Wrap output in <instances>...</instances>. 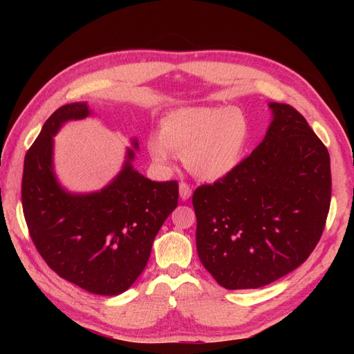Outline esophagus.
<instances>
[{"label": "esophagus", "mask_w": 354, "mask_h": 354, "mask_svg": "<svg viewBox=\"0 0 354 354\" xmlns=\"http://www.w3.org/2000/svg\"><path fill=\"white\" fill-rule=\"evenodd\" d=\"M192 196V187L186 183V181H181L180 183V198L186 201Z\"/></svg>", "instance_id": "34e87169"}]
</instances>
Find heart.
Instances as JSON below:
<instances>
[{"label":"heart","mask_w":354,"mask_h":354,"mask_svg":"<svg viewBox=\"0 0 354 354\" xmlns=\"http://www.w3.org/2000/svg\"><path fill=\"white\" fill-rule=\"evenodd\" d=\"M248 120L234 108H181L159 125V137L149 142L155 160L168 164L173 153L183 155L192 174L218 180L230 174L248 142Z\"/></svg>","instance_id":"b5f03b06"}]
</instances>
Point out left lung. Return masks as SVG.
<instances>
[{"label":"left lung","mask_w":354,"mask_h":354,"mask_svg":"<svg viewBox=\"0 0 354 354\" xmlns=\"http://www.w3.org/2000/svg\"><path fill=\"white\" fill-rule=\"evenodd\" d=\"M270 108L273 121L252 153L192 196L199 260L226 289L261 288L295 270L329 212L326 146L291 104Z\"/></svg>","instance_id":"8db88e82"}]
</instances>
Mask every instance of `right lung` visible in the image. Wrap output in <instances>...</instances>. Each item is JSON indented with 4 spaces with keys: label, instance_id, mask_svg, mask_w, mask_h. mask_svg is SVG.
Listing matches in <instances>:
<instances>
[{
    "label": "right lung",
    "instance_id": "obj_1",
    "mask_svg": "<svg viewBox=\"0 0 354 354\" xmlns=\"http://www.w3.org/2000/svg\"><path fill=\"white\" fill-rule=\"evenodd\" d=\"M88 113L85 103L65 104L46 121L25 156L24 216L53 272L88 292L118 295L146 267L156 233L178 203V183L138 174L130 151L112 185L97 194H66L53 174V136L63 122Z\"/></svg>",
    "mask_w": 354,
    "mask_h": 354
}]
</instances>
